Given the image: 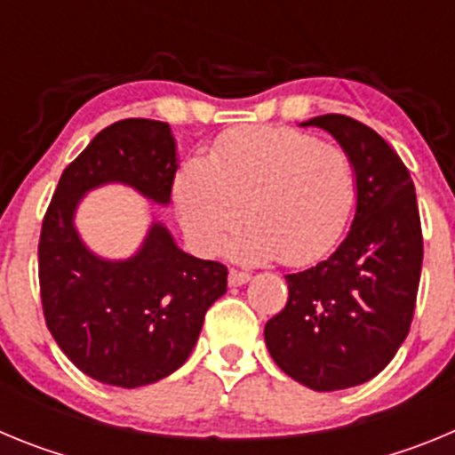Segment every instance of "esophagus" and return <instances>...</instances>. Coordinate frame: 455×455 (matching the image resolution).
<instances>
[{"instance_id": "esophagus-1", "label": "esophagus", "mask_w": 455, "mask_h": 455, "mask_svg": "<svg viewBox=\"0 0 455 455\" xmlns=\"http://www.w3.org/2000/svg\"><path fill=\"white\" fill-rule=\"evenodd\" d=\"M248 280H251V273L248 271L230 268V273H228V283H230V287H241V284H246Z\"/></svg>"}]
</instances>
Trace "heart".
<instances>
[{"label": "heart", "instance_id": "heart-1", "mask_svg": "<svg viewBox=\"0 0 455 455\" xmlns=\"http://www.w3.org/2000/svg\"><path fill=\"white\" fill-rule=\"evenodd\" d=\"M355 203V166L337 143L284 124L225 132L207 159H188L175 178V207L191 241L214 252L232 241L239 259L315 262L341 236Z\"/></svg>", "mask_w": 455, "mask_h": 455}]
</instances>
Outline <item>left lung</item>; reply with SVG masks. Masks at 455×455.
<instances>
[{
    "mask_svg": "<svg viewBox=\"0 0 455 455\" xmlns=\"http://www.w3.org/2000/svg\"><path fill=\"white\" fill-rule=\"evenodd\" d=\"M331 132L355 166L357 207L328 259L289 273V299L264 328L275 364L316 392L371 380L389 364L415 316L424 236L415 184L383 136L360 120H307Z\"/></svg>",
    "mask_w": 455,
    "mask_h": 455,
    "instance_id": "obj_1",
    "label": "left lung"
}]
</instances>
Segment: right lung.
<instances>
[{
  "mask_svg": "<svg viewBox=\"0 0 455 455\" xmlns=\"http://www.w3.org/2000/svg\"><path fill=\"white\" fill-rule=\"evenodd\" d=\"M175 171L168 123L118 120L63 171L43 216L38 283L45 323L70 363L104 385L132 389L171 376L191 355L207 309L228 291V267L182 252L164 225H152L127 262L91 255L72 228L88 188L124 182L166 204Z\"/></svg>",
  "mask_w": 455,
  "mask_h": 455,
  "instance_id": "add662e5",
  "label": "right lung"
}]
</instances>
